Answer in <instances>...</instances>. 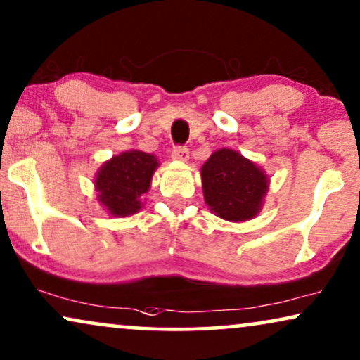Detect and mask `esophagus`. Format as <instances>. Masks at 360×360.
<instances>
[{
    "mask_svg": "<svg viewBox=\"0 0 360 360\" xmlns=\"http://www.w3.org/2000/svg\"><path fill=\"white\" fill-rule=\"evenodd\" d=\"M171 158H172V160H177V161H188L189 160V150H188V148H184V146H176L171 153Z\"/></svg>",
    "mask_w": 360,
    "mask_h": 360,
    "instance_id": "obj_1",
    "label": "esophagus"
}]
</instances>
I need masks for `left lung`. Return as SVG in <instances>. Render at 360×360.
Masks as SVG:
<instances>
[{
    "label": "left lung",
    "instance_id": "8db88e82",
    "mask_svg": "<svg viewBox=\"0 0 360 360\" xmlns=\"http://www.w3.org/2000/svg\"><path fill=\"white\" fill-rule=\"evenodd\" d=\"M204 200L224 220L243 222L260 212L268 191V176L240 153L214 151L200 169Z\"/></svg>",
    "mask_w": 360,
    "mask_h": 360
}]
</instances>
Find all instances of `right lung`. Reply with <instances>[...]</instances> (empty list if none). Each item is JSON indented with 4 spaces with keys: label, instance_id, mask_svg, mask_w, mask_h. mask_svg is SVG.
<instances>
[{
    "label": "right lung",
    "instance_id": "obj_1",
    "mask_svg": "<svg viewBox=\"0 0 360 360\" xmlns=\"http://www.w3.org/2000/svg\"><path fill=\"white\" fill-rule=\"evenodd\" d=\"M160 162L150 153L124 151L103 162L95 176L98 202L115 217H127L141 209V195L148 193Z\"/></svg>",
    "mask_w": 360,
    "mask_h": 360
}]
</instances>
